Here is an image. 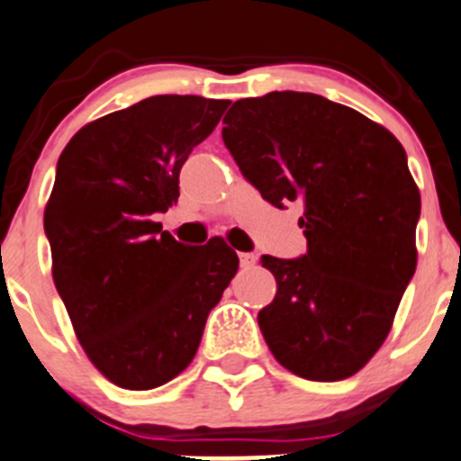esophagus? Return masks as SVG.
Masks as SVG:
<instances>
[{
    "instance_id": "esophagus-1",
    "label": "esophagus",
    "mask_w": 461,
    "mask_h": 461,
    "mask_svg": "<svg viewBox=\"0 0 461 461\" xmlns=\"http://www.w3.org/2000/svg\"><path fill=\"white\" fill-rule=\"evenodd\" d=\"M239 258H240V267H245V270H248V267H252L254 263H257L258 257L254 252H240Z\"/></svg>"
}]
</instances>
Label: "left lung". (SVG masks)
Returning <instances> with one entry per match:
<instances>
[{"label":"left lung","mask_w":461,"mask_h":461,"mask_svg":"<svg viewBox=\"0 0 461 461\" xmlns=\"http://www.w3.org/2000/svg\"><path fill=\"white\" fill-rule=\"evenodd\" d=\"M222 141L245 180L303 204L306 254L261 257L276 294L258 312L275 358L306 381L354 376L381 349L417 270L421 195L390 131L308 92L243 98Z\"/></svg>","instance_id":"8db88e82"}]
</instances>
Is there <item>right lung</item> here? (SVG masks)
Listing matches in <instances>:
<instances>
[{"label": "right lung", "instance_id": "right-lung-1", "mask_svg": "<svg viewBox=\"0 0 461 461\" xmlns=\"http://www.w3.org/2000/svg\"><path fill=\"white\" fill-rule=\"evenodd\" d=\"M230 101L159 94L80 128L62 150L44 234L53 281L98 372L153 390L185 372L239 270L221 239L185 245L150 218L180 195V171Z\"/></svg>", "mask_w": 461, "mask_h": 461}]
</instances>
